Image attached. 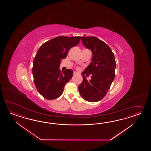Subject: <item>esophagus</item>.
<instances>
[{"instance_id": "34e87169", "label": "esophagus", "mask_w": 151, "mask_h": 151, "mask_svg": "<svg viewBox=\"0 0 151 151\" xmlns=\"http://www.w3.org/2000/svg\"><path fill=\"white\" fill-rule=\"evenodd\" d=\"M78 73L77 72H76V71H74L73 72V75H77L78 74Z\"/></svg>"}]
</instances>
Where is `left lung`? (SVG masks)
<instances>
[{
  "mask_svg": "<svg viewBox=\"0 0 151 151\" xmlns=\"http://www.w3.org/2000/svg\"><path fill=\"white\" fill-rule=\"evenodd\" d=\"M84 46L91 51V62L82 73L83 81L78 86L82 98L88 102L102 100L109 91L115 77L116 67L114 55L105 42L95 37H81ZM91 74L88 81L85 75Z\"/></svg>",
  "mask_w": 151,
  "mask_h": 151,
  "instance_id": "8db88e82",
  "label": "left lung"
}]
</instances>
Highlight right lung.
<instances>
[{
	"label": "right lung",
	"instance_id": "right-lung-1",
	"mask_svg": "<svg viewBox=\"0 0 151 151\" xmlns=\"http://www.w3.org/2000/svg\"><path fill=\"white\" fill-rule=\"evenodd\" d=\"M80 37H58L40 47L33 61L32 75L37 90L47 100H54L62 95L64 86L73 76V70L61 72V61L71 47L77 45Z\"/></svg>",
	"mask_w": 151,
	"mask_h": 151
}]
</instances>
